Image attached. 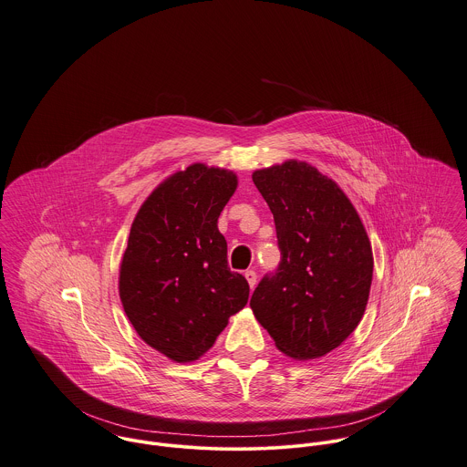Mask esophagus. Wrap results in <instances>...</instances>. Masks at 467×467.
<instances>
[{"instance_id": "34e87169", "label": "esophagus", "mask_w": 467, "mask_h": 467, "mask_svg": "<svg viewBox=\"0 0 467 467\" xmlns=\"http://www.w3.org/2000/svg\"><path fill=\"white\" fill-rule=\"evenodd\" d=\"M245 279H247L249 286L254 288V286H256V281H258V275H256L254 270H247V272H245Z\"/></svg>"}]
</instances>
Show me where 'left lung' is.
Segmentation results:
<instances>
[{"mask_svg":"<svg viewBox=\"0 0 467 467\" xmlns=\"http://www.w3.org/2000/svg\"><path fill=\"white\" fill-rule=\"evenodd\" d=\"M253 181L274 214L281 263L259 281L251 308L286 357L320 358L362 320L374 266L368 236L338 184L305 161L256 170Z\"/></svg>","mask_w":467,"mask_h":467,"instance_id":"8db88e82","label":"left lung"}]
</instances>
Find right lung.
Instances as JSON below:
<instances>
[{"label":"right lung","mask_w":467,"mask_h":467,"mask_svg":"<svg viewBox=\"0 0 467 467\" xmlns=\"http://www.w3.org/2000/svg\"><path fill=\"white\" fill-rule=\"evenodd\" d=\"M236 186L231 170L195 162L162 181L132 222L119 299L138 335L173 362L199 360L249 301L216 225Z\"/></svg>","instance_id":"add662e5"}]
</instances>
